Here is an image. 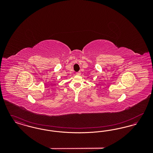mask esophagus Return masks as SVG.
<instances>
[{"mask_svg":"<svg viewBox=\"0 0 153 153\" xmlns=\"http://www.w3.org/2000/svg\"><path fill=\"white\" fill-rule=\"evenodd\" d=\"M76 74L77 75H80V74H81V72H76Z\"/></svg>","mask_w":153,"mask_h":153,"instance_id":"esophagus-1","label":"esophagus"}]
</instances>
